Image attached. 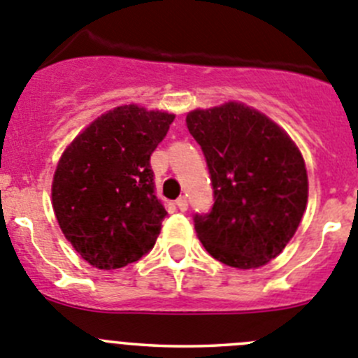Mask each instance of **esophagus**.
Here are the masks:
<instances>
[{
  "label": "esophagus",
  "instance_id": "obj_1",
  "mask_svg": "<svg viewBox=\"0 0 358 358\" xmlns=\"http://www.w3.org/2000/svg\"><path fill=\"white\" fill-rule=\"evenodd\" d=\"M176 206H178L180 212H185V210L189 208V201H187L185 196H182V198L176 199Z\"/></svg>",
  "mask_w": 358,
  "mask_h": 358
}]
</instances>
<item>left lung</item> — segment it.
<instances>
[{"instance_id": "obj_1", "label": "left lung", "mask_w": 358, "mask_h": 358, "mask_svg": "<svg viewBox=\"0 0 358 358\" xmlns=\"http://www.w3.org/2000/svg\"><path fill=\"white\" fill-rule=\"evenodd\" d=\"M187 127L201 146L213 189L196 213L199 240L217 262L258 268L282 252L307 205V171L285 130L243 103L192 111Z\"/></svg>"}]
</instances>
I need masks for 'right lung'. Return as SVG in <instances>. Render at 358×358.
Wrapping results in <instances>:
<instances>
[{"label":"right lung","mask_w":358,"mask_h":358,"mask_svg":"<svg viewBox=\"0 0 358 358\" xmlns=\"http://www.w3.org/2000/svg\"><path fill=\"white\" fill-rule=\"evenodd\" d=\"M175 115L120 106L65 150L52 180V206L65 238L100 270L127 266L155 245L164 203L150 157Z\"/></svg>","instance_id":"obj_1"}]
</instances>
